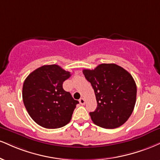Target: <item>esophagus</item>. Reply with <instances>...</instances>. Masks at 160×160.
<instances>
[{
	"label": "esophagus",
	"mask_w": 160,
	"mask_h": 160,
	"mask_svg": "<svg viewBox=\"0 0 160 160\" xmlns=\"http://www.w3.org/2000/svg\"><path fill=\"white\" fill-rule=\"evenodd\" d=\"M79 102H80V103L81 105H84V104H85V103H86V101H85V99L83 98H81L79 100Z\"/></svg>",
	"instance_id": "34e87169"
}]
</instances>
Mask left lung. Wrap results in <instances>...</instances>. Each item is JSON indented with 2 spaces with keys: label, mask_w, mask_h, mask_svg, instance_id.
Instances as JSON below:
<instances>
[{
  "label": "left lung",
  "mask_w": 160,
  "mask_h": 160,
  "mask_svg": "<svg viewBox=\"0 0 160 160\" xmlns=\"http://www.w3.org/2000/svg\"><path fill=\"white\" fill-rule=\"evenodd\" d=\"M82 73L95 91L98 107L89 112L92 122L107 129L119 128L128 121L136 100V85L132 75L114 63H103Z\"/></svg>",
  "instance_id": "1"
}]
</instances>
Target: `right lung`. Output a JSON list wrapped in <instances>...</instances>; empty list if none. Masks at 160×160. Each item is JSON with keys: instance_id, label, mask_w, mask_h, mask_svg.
Instances as JSON below:
<instances>
[{"instance_id": "add662e5", "label": "right lung", "mask_w": 160, "mask_h": 160, "mask_svg": "<svg viewBox=\"0 0 160 160\" xmlns=\"http://www.w3.org/2000/svg\"><path fill=\"white\" fill-rule=\"evenodd\" d=\"M71 73L58 65H46L33 71L25 79L22 98L28 114L36 124L48 129L66 125L79 103L62 83Z\"/></svg>"}]
</instances>
